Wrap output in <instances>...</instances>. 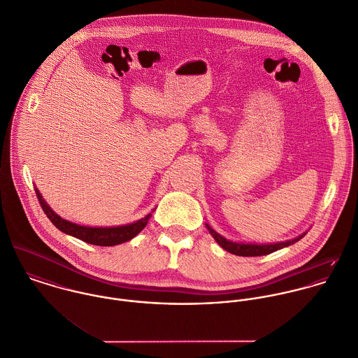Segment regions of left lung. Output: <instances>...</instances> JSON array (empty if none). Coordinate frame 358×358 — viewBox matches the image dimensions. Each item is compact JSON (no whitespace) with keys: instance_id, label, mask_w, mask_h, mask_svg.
Masks as SVG:
<instances>
[{"instance_id":"left-lung-1","label":"left lung","mask_w":358,"mask_h":358,"mask_svg":"<svg viewBox=\"0 0 358 358\" xmlns=\"http://www.w3.org/2000/svg\"><path fill=\"white\" fill-rule=\"evenodd\" d=\"M209 232L212 234V236L215 238V242L222 248L225 249L227 252L232 253V255H236V256H264V255H270L273 252H277L282 248H286L289 245H293L296 243L297 241H300L303 235L292 239V241H286V242H280V243H268V245H253V243H236V242H231V241H227L225 238H222L220 234H217L215 229L206 224Z\"/></svg>"}]
</instances>
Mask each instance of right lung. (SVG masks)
Wrapping results in <instances>:
<instances>
[{"label": "right lung", "mask_w": 358, "mask_h": 358, "mask_svg": "<svg viewBox=\"0 0 358 358\" xmlns=\"http://www.w3.org/2000/svg\"><path fill=\"white\" fill-rule=\"evenodd\" d=\"M36 195L41 205V209L58 229H61L68 235H72L74 238H78L87 243L96 245V246H115L133 239L136 235H138L143 231L149 218L152 217V213H149L133 224L122 225V227H108V228L84 227V225H77L74 222L66 221L61 218L55 212H52V209L43 199L38 189H36Z\"/></svg>", "instance_id": "obj_1"}]
</instances>
